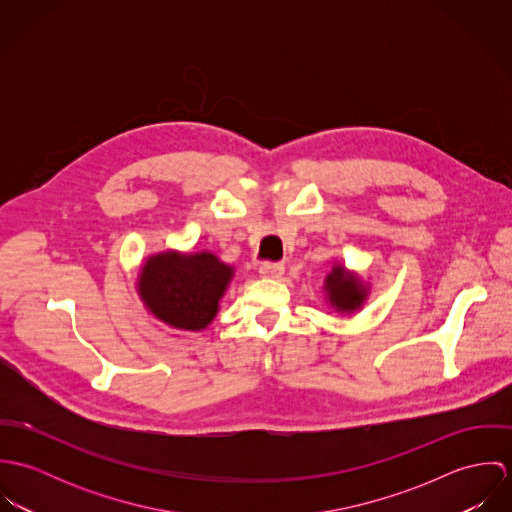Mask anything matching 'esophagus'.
Masks as SVG:
<instances>
[{"label": "esophagus", "instance_id": "obj_1", "mask_svg": "<svg viewBox=\"0 0 512 512\" xmlns=\"http://www.w3.org/2000/svg\"><path fill=\"white\" fill-rule=\"evenodd\" d=\"M284 272H286V268H284L282 264H276V262H264V264L260 266V274H262L264 278L278 280V278L284 276Z\"/></svg>", "mask_w": 512, "mask_h": 512}]
</instances>
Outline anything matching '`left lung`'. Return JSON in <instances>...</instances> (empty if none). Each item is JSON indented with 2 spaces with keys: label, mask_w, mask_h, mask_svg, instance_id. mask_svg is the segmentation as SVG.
Returning <instances> with one entry per match:
<instances>
[{
  "label": "left lung",
  "mask_w": 512,
  "mask_h": 512,
  "mask_svg": "<svg viewBox=\"0 0 512 512\" xmlns=\"http://www.w3.org/2000/svg\"><path fill=\"white\" fill-rule=\"evenodd\" d=\"M325 292H327L329 303L337 311L353 313L355 309L363 307L368 288L357 274L347 272L345 266L337 264L333 266L331 274L325 278Z\"/></svg>",
  "instance_id": "left-lung-1"
}]
</instances>
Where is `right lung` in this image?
<instances>
[{"label": "right lung", "instance_id": "obj_1", "mask_svg": "<svg viewBox=\"0 0 512 512\" xmlns=\"http://www.w3.org/2000/svg\"><path fill=\"white\" fill-rule=\"evenodd\" d=\"M232 276V266L213 252L167 250L147 258L138 276V293L159 321L201 331L215 319Z\"/></svg>", "mask_w": 512, "mask_h": 512}]
</instances>
